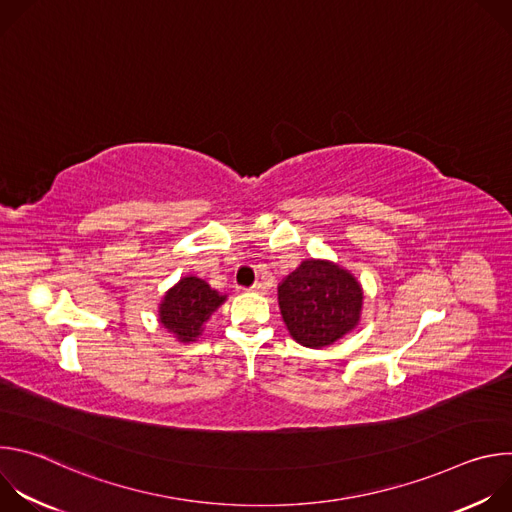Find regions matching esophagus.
<instances>
[{"label":"esophagus","instance_id":"1","mask_svg":"<svg viewBox=\"0 0 512 512\" xmlns=\"http://www.w3.org/2000/svg\"><path fill=\"white\" fill-rule=\"evenodd\" d=\"M251 291H255V294H265L267 287H265V283L257 281V283H253V285H251Z\"/></svg>","mask_w":512,"mask_h":512}]
</instances>
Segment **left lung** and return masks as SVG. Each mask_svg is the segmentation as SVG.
Wrapping results in <instances>:
<instances>
[{"label":"left lung","instance_id":"8db88e82","mask_svg":"<svg viewBox=\"0 0 512 512\" xmlns=\"http://www.w3.org/2000/svg\"><path fill=\"white\" fill-rule=\"evenodd\" d=\"M283 322L296 342L324 348L352 332L362 312V287L340 265L306 259L277 289Z\"/></svg>","mask_w":512,"mask_h":512}]
</instances>
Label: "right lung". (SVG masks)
I'll return each instance as SVG.
<instances>
[{"label": "right lung", "mask_w": 512, "mask_h": 512, "mask_svg": "<svg viewBox=\"0 0 512 512\" xmlns=\"http://www.w3.org/2000/svg\"><path fill=\"white\" fill-rule=\"evenodd\" d=\"M227 300L204 279L182 277L160 304V324L180 342H194L202 334L204 322Z\"/></svg>", "instance_id": "right-lung-1"}]
</instances>
